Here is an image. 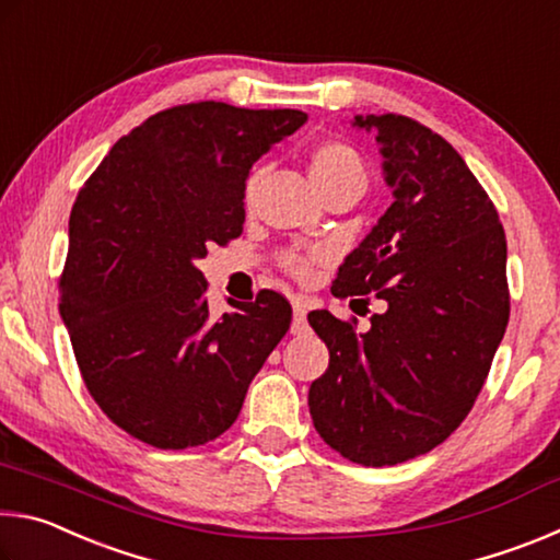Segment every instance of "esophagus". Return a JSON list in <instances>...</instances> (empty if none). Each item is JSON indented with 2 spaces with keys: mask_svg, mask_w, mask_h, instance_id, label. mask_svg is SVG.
I'll return each mask as SVG.
<instances>
[{
  "mask_svg": "<svg viewBox=\"0 0 560 560\" xmlns=\"http://www.w3.org/2000/svg\"><path fill=\"white\" fill-rule=\"evenodd\" d=\"M306 306H303V301H293V324H291V334L293 336H301L306 334Z\"/></svg>",
  "mask_w": 560,
  "mask_h": 560,
  "instance_id": "1",
  "label": "esophagus"
}]
</instances>
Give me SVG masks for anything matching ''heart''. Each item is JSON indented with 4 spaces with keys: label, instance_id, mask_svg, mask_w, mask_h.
<instances>
[{
    "label": "heart",
    "instance_id": "1",
    "mask_svg": "<svg viewBox=\"0 0 560 560\" xmlns=\"http://www.w3.org/2000/svg\"><path fill=\"white\" fill-rule=\"evenodd\" d=\"M308 173L320 195L336 192V189H346V187H365L363 160H360V155L353 148L340 143V140H326V143H318L314 150H311ZM257 183H259V170H252V175L246 177V185H244L246 202H252ZM314 261H316L314 254L291 252L283 257V267H287L291 273H296V277H308Z\"/></svg>",
    "mask_w": 560,
    "mask_h": 560
}]
</instances>
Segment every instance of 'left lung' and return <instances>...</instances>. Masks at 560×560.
Masks as SVG:
<instances>
[{
  "instance_id": "obj_1",
  "label": "left lung",
  "mask_w": 560,
  "mask_h": 560,
  "mask_svg": "<svg viewBox=\"0 0 560 560\" xmlns=\"http://www.w3.org/2000/svg\"><path fill=\"white\" fill-rule=\"evenodd\" d=\"M373 132L393 205L340 264L334 296L375 293L358 334L328 311L308 324L328 346L311 383L314 428L363 467L442 444L469 415L509 324L506 236L485 187L447 140L405 116H355Z\"/></svg>"
}]
</instances>
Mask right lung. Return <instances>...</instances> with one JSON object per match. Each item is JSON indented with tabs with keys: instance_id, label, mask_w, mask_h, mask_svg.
Here are the masks:
<instances>
[{
	"instance_id": "1",
	"label": "right lung",
	"mask_w": 560,
	"mask_h": 560,
	"mask_svg": "<svg viewBox=\"0 0 560 560\" xmlns=\"http://www.w3.org/2000/svg\"><path fill=\"white\" fill-rule=\"evenodd\" d=\"M306 118L217 101L160 110L75 197L59 314L91 397L130 438L158 450L220 438L287 336L277 291L214 318L197 261L242 234L252 165Z\"/></svg>"
}]
</instances>
